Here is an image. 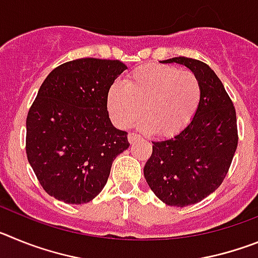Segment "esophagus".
Listing matches in <instances>:
<instances>
[{
  "label": "esophagus",
  "mask_w": 258,
  "mask_h": 258,
  "mask_svg": "<svg viewBox=\"0 0 258 258\" xmlns=\"http://www.w3.org/2000/svg\"><path fill=\"white\" fill-rule=\"evenodd\" d=\"M141 137L138 136V134H136V133H129V136H127V140H129V142L131 143H134V142H137V141L140 140Z\"/></svg>",
  "instance_id": "1"
}]
</instances>
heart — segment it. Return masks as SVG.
Instances as JSON below:
<instances>
[{"label":"heart","instance_id":"obj_1","mask_svg":"<svg viewBox=\"0 0 258 258\" xmlns=\"http://www.w3.org/2000/svg\"><path fill=\"white\" fill-rule=\"evenodd\" d=\"M202 84L194 72L174 66L143 64L115 81L107 92V108L116 125L131 126L145 113L143 131L173 137L187 126L202 101Z\"/></svg>","mask_w":258,"mask_h":258}]
</instances>
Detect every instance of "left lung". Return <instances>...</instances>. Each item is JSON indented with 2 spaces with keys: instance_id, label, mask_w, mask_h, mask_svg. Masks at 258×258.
<instances>
[{
  "instance_id": "obj_1",
  "label": "left lung",
  "mask_w": 258,
  "mask_h": 258,
  "mask_svg": "<svg viewBox=\"0 0 258 258\" xmlns=\"http://www.w3.org/2000/svg\"><path fill=\"white\" fill-rule=\"evenodd\" d=\"M163 63H178L192 71L202 84V101L183 131L169 140L152 142V155L143 173L161 202L186 207L214 192L226 177L238 147L236 112L208 64L186 56Z\"/></svg>"
}]
</instances>
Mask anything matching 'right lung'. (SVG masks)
<instances>
[{
    "mask_svg": "<svg viewBox=\"0 0 258 258\" xmlns=\"http://www.w3.org/2000/svg\"><path fill=\"white\" fill-rule=\"evenodd\" d=\"M126 70L120 60L81 58L47 75L27 116L26 151L50 197L68 204L94 199L111 165L129 147L107 111V92Z\"/></svg>",
    "mask_w": 258,
    "mask_h": 258,
    "instance_id": "obj_1",
    "label": "right lung"
}]
</instances>
